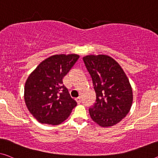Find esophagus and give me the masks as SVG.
Wrapping results in <instances>:
<instances>
[{
	"label": "esophagus",
	"mask_w": 158,
	"mask_h": 158,
	"mask_svg": "<svg viewBox=\"0 0 158 158\" xmlns=\"http://www.w3.org/2000/svg\"><path fill=\"white\" fill-rule=\"evenodd\" d=\"M75 100H76V102H77V103H80L81 102V98L80 97H77L75 98Z\"/></svg>",
	"instance_id": "obj_1"
}]
</instances>
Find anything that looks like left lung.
Listing matches in <instances>:
<instances>
[{"mask_svg":"<svg viewBox=\"0 0 158 158\" xmlns=\"http://www.w3.org/2000/svg\"><path fill=\"white\" fill-rule=\"evenodd\" d=\"M83 60L96 93L95 103L89 109L90 116L100 126H114L128 114L133 102L128 77L109 56L88 55Z\"/></svg>","mask_w":158,"mask_h":158,"instance_id":"8db88e82","label":"left lung"}]
</instances>
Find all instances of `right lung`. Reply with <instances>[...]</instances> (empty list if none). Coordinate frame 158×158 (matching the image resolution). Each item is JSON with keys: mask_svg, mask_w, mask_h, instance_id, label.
<instances>
[{"mask_svg": "<svg viewBox=\"0 0 158 158\" xmlns=\"http://www.w3.org/2000/svg\"><path fill=\"white\" fill-rule=\"evenodd\" d=\"M79 58L75 54L53 55L42 62L28 77L25 85V104L39 122L60 124L77 106L62 79Z\"/></svg>", "mask_w": 158, "mask_h": 158, "instance_id": "1", "label": "right lung"}]
</instances>
